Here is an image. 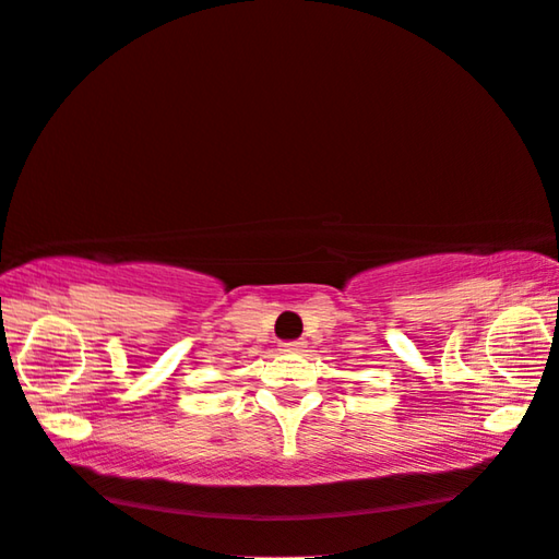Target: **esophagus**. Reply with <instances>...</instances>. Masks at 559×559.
Here are the masks:
<instances>
[{
	"mask_svg": "<svg viewBox=\"0 0 559 559\" xmlns=\"http://www.w3.org/2000/svg\"><path fill=\"white\" fill-rule=\"evenodd\" d=\"M278 352H283V354H301V352H306V341H283L281 344V348Z\"/></svg>",
	"mask_w": 559,
	"mask_h": 559,
	"instance_id": "obj_1",
	"label": "esophagus"
}]
</instances>
